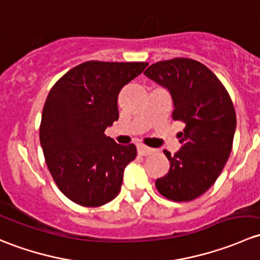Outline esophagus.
I'll return each instance as SVG.
<instances>
[{
  "instance_id": "esophagus-1",
  "label": "esophagus",
  "mask_w": 260,
  "mask_h": 260,
  "mask_svg": "<svg viewBox=\"0 0 260 260\" xmlns=\"http://www.w3.org/2000/svg\"><path fill=\"white\" fill-rule=\"evenodd\" d=\"M137 151H138V153L142 154V156H148V154H151L152 152L154 151V149L149 148V147H147L145 145H138L137 146Z\"/></svg>"
}]
</instances>
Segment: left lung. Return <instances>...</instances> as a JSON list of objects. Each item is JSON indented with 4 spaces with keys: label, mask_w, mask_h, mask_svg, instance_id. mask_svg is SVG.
<instances>
[{
    "label": "left lung",
    "mask_w": 260,
    "mask_h": 260,
    "mask_svg": "<svg viewBox=\"0 0 260 260\" xmlns=\"http://www.w3.org/2000/svg\"><path fill=\"white\" fill-rule=\"evenodd\" d=\"M145 74L169 89L172 118L185 124L180 151H164L170 170L156 187L176 203L195 200L214 185L232 152L237 127L232 98L209 68L188 57L157 61Z\"/></svg>",
    "instance_id": "left-lung-1"
}]
</instances>
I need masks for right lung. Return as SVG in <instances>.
<instances>
[{
  "instance_id": "obj_1",
  "label": "right lung",
  "mask_w": 260,
  "mask_h": 260,
  "mask_svg": "<svg viewBox=\"0 0 260 260\" xmlns=\"http://www.w3.org/2000/svg\"><path fill=\"white\" fill-rule=\"evenodd\" d=\"M147 62H81L54 84L44 104L40 143L59 190L78 205L96 208L119 193L125 166L137 156L133 143L104 135L118 120L120 89Z\"/></svg>"
}]
</instances>
